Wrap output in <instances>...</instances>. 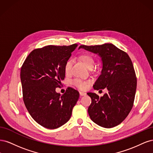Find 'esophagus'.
Here are the masks:
<instances>
[{
	"mask_svg": "<svg viewBox=\"0 0 153 153\" xmlns=\"http://www.w3.org/2000/svg\"><path fill=\"white\" fill-rule=\"evenodd\" d=\"M87 94L85 93V92H80V95L81 96H85Z\"/></svg>",
	"mask_w": 153,
	"mask_h": 153,
	"instance_id": "1",
	"label": "esophagus"
}]
</instances>
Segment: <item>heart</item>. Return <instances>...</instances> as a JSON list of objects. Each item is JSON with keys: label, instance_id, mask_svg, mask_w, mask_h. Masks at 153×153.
<instances>
[{"label": "heart", "instance_id": "1", "mask_svg": "<svg viewBox=\"0 0 153 153\" xmlns=\"http://www.w3.org/2000/svg\"><path fill=\"white\" fill-rule=\"evenodd\" d=\"M80 59L89 69L93 68L94 65V59L91 55L88 53L82 54L80 56ZM72 65L73 60L71 59H68L66 62L65 65H64V71H65L66 74H69L71 73ZM73 84L74 85H75L76 87H78V89L84 90L87 87L89 82L84 80H82L80 78H76V79L73 81Z\"/></svg>", "mask_w": 153, "mask_h": 153}]
</instances>
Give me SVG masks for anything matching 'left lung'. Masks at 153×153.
I'll list each match as a JSON object with an SVG mask.
<instances>
[{
	"mask_svg": "<svg viewBox=\"0 0 153 153\" xmlns=\"http://www.w3.org/2000/svg\"><path fill=\"white\" fill-rule=\"evenodd\" d=\"M101 58L102 69L93 86L95 90L106 88L108 93L100 97L88 92L92 100L88 108L91 120L99 126L110 128L121 124L133 107L137 89L135 72L129 55L111 43L81 45Z\"/></svg>",
	"mask_w": 153,
	"mask_h": 153,
	"instance_id": "8db88e82",
	"label": "left lung"
}]
</instances>
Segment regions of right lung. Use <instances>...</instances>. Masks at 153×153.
<instances>
[{"label":"right lung","mask_w":153,"mask_h":153,"mask_svg":"<svg viewBox=\"0 0 153 153\" xmlns=\"http://www.w3.org/2000/svg\"><path fill=\"white\" fill-rule=\"evenodd\" d=\"M76 47L73 44L35 49L22 66L25 105L34 121L46 128L55 129L66 123L79 98V92L71 87L62 95L55 91L65 77V63Z\"/></svg>","instance_id":"right-lung-1"}]
</instances>
